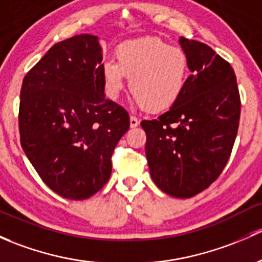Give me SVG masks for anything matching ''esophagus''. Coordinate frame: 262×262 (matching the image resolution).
<instances>
[{
    "label": "esophagus",
    "instance_id": "1",
    "mask_svg": "<svg viewBox=\"0 0 262 262\" xmlns=\"http://www.w3.org/2000/svg\"><path fill=\"white\" fill-rule=\"evenodd\" d=\"M129 120H130V128H136V126L139 125V120L136 117H130Z\"/></svg>",
    "mask_w": 262,
    "mask_h": 262
}]
</instances>
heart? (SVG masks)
<instances>
[{
  "instance_id": "obj_1",
  "label": "heart",
  "mask_w": 262,
  "mask_h": 262,
  "mask_svg": "<svg viewBox=\"0 0 262 262\" xmlns=\"http://www.w3.org/2000/svg\"><path fill=\"white\" fill-rule=\"evenodd\" d=\"M117 61L101 64L104 92L117 99L129 78V90L140 105L149 112H161L178 100L189 73L186 52L159 38H139L118 46Z\"/></svg>"
}]
</instances>
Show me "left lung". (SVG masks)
Masks as SVG:
<instances>
[{
    "label": "left lung",
    "mask_w": 262,
    "mask_h": 262,
    "mask_svg": "<svg viewBox=\"0 0 262 262\" xmlns=\"http://www.w3.org/2000/svg\"><path fill=\"white\" fill-rule=\"evenodd\" d=\"M191 75L178 100L157 119L142 120L154 183L189 198L219 178L237 136L241 103L233 69L210 46L178 38Z\"/></svg>",
    "instance_id": "1"
}]
</instances>
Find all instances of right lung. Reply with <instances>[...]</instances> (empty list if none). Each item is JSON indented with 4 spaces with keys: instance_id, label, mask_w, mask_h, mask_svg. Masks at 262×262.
I'll return each mask as SVG.
<instances>
[{
    "instance_id": "obj_1",
    "label": "right lung",
    "mask_w": 262,
    "mask_h": 262,
    "mask_svg": "<svg viewBox=\"0 0 262 262\" xmlns=\"http://www.w3.org/2000/svg\"><path fill=\"white\" fill-rule=\"evenodd\" d=\"M99 37L60 41L25 76L21 145L41 180L59 196L86 200L112 174V154L129 115L105 99Z\"/></svg>"
}]
</instances>
